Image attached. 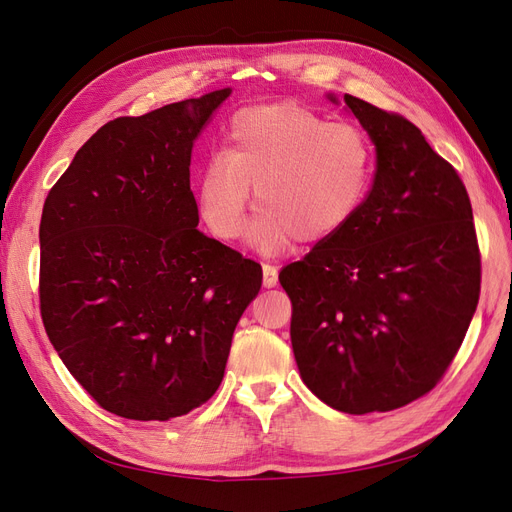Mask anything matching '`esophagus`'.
Returning a JSON list of instances; mask_svg holds the SVG:
<instances>
[{"label": "esophagus", "mask_w": 512, "mask_h": 512, "mask_svg": "<svg viewBox=\"0 0 512 512\" xmlns=\"http://www.w3.org/2000/svg\"><path fill=\"white\" fill-rule=\"evenodd\" d=\"M262 271H265V288L277 286V269L273 265H262Z\"/></svg>", "instance_id": "34e87169"}]
</instances>
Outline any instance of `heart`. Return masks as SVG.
<instances>
[{"mask_svg": "<svg viewBox=\"0 0 512 512\" xmlns=\"http://www.w3.org/2000/svg\"><path fill=\"white\" fill-rule=\"evenodd\" d=\"M374 170V147L354 123L294 102L245 108L230 121L224 151L200 168V218L218 239H239L254 185V245L277 252L294 237L320 243L354 220Z\"/></svg>", "mask_w": 512, "mask_h": 512, "instance_id": "b5f03b06", "label": "heart"}]
</instances>
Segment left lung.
Here are the masks:
<instances>
[{"label":"left lung","mask_w":512,"mask_h":512,"mask_svg":"<svg viewBox=\"0 0 512 512\" xmlns=\"http://www.w3.org/2000/svg\"><path fill=\"white\" fill-rule=\"evenodd\" d=\"M344 100L376 145L374 185L354 220L284 267L280 284L307 389L346 414L389 412L451 367L478 305L480 250L453 164L406 117Z\"/></svg>","instance_id":"left-lung-1"}]
</instances>
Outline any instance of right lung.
Segmentation results:
<instances>
[{"label":"right lung","mask_w":512,"mask_h":512,"mask_svg":"<svg viewBox=\"0 0 512 512\" xmlns=\"http://www.w3.org/2000/svg\"><path fill=\"white\" fill-rule=\"evenodd\" d=\"M228 96L108 121L44 200V331L96 404L132 421L213 397L262 284L258 262L196 228L192 147Z\"/></svg>","instance_id":"right-lung-1"}]
</instances>
